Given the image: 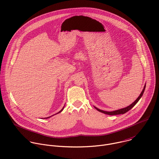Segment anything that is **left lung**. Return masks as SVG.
I'll return each mask as SVG.
<instances>
[{"label": "left lung", "mask_w": 159, "mask_h": 159, "mask_svg": "<svg viewBox=\"0 0 159 159\" xmlns=\"http://www.w3.org/2000/svg\"><path fill=\"white\" fill-rule=\"evenodd\" d=\"M145 85L144 86V88H143V90H142V92H141V93L140 94V95H139V97L132 103V104H130L129 106H128V107H125V108H124V109H119V110H117V111H112V112H107V111H102V110H100V109H97V107H95V108L98 111H99V112H102V113H103V114H107V115H110V116H114V115H119V114H125V113H126V112H127L129 111H130L134 106V105L138 102V101L140 100V98L142 97V95H143V92H144V90H145Z\"/></svg>", "instance_id": "left-lung-1"}]
</instances>
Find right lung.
I'll use <instances>...</instances> for the list:
<instances>
[{"label":"right lung","instance_id":"1","mask_svg":"<svg viewBox=\"0 0 159 159\" xmlns=\"http://www.w3.org/2000/svg\"><path fill=\"white\" fill-rule=\"evenodd\" d=\"M63 109H64V108H63ZM63 109H62V110H61V111H59V112H58V113H60V112H62V110H63ZM58 113H57V114H58ZM50 117H51V116H50ZM47 117V119H48V118H49V117ZM45 119H46V118H45Z\"/></svg>","mask_w":159,"mask_h":159}]
</instances>
